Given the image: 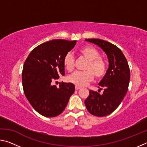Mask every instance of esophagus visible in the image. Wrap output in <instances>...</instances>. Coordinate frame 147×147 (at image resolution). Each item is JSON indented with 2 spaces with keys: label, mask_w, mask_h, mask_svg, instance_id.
I'll return each instance as SVG.
<instances>
[{
  "label": "esophagus",
  "mask_w": 147,
  "mask_h": 147,
  "mask_svg": "<svg viewBox=\"0 0 147 147\" xmlns=\"http://www.w3.org/2000/svg\"><path fill=\"white\" fill-rule=\"evenodd\" d=\"M75 89H76V90H78V89H81V88H80V87H79V86H76V87H75Z\"/></svg>",
  "instance_id": "1"
}]
</instances>
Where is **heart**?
I'll return each mask as SVG.
<instances>
[{"label":"heart","instance_id":"1","mask_svg":"<svg viewBox=\"0 0 147 147\" xmlns=\"http://www.w3.org/2000/svg\"><path fill=\"white\" fill-rule=\"evenodd\" d=\"M80 56L88 60L84 72H75L68 77L69 82L77 86H84L94 77L100 79L106 73V65L104 61L100 58V53L93 47L87 45L82 47L78 51ZM63 65L69 72L73 71L74 67V58L71 53L64 56Z\"/></svg>","mask_w":147,"mask_h":147}]
</instances>
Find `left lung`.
<instances>
[{
	"label": "left lung",
	"mask_w": 147,
	"mask_h": 147,
	"mask_svg": "<svg viewBox=\"0 0 147 147\" xmlns=\"http://www.w3.org/2000/svg\"><path fill=\"white\" fill-rule=\"evenodd\" d=\"M86 41L98 45L106 53L109 68L98 84L104 88L103 93L90 90L84 103L92 115L106 116L115 110L127 93L130 79V68L125 56L117 47L100 39H87Z\"/></svg>",
	"instance_id": "left-lung-1"
}]
</instances>
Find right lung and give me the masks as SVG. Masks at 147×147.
Instances as JSON below:
<instances>
[{
  "label": "right lung",
  "instance_id": "obj_1",
  "mask_svg": "<svg viewBox=\"0 0 147 147\" xmlns=\"http://www.w3.org/2000/svg\"><path fill=\"white\" fill-rule=\"evenodd\" d=\"M76 41L54 39L33 49L24 62L22 73L24 93L30 104L46 117H54L63 112L75 91L72 83L54 85L65 75L64 56L73 49Z\"/></svg>",
  "mask_w": 147,
  "mask_h": 147
}]
</instances>
